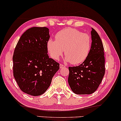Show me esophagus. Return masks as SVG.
<instances>
[{
    "label": "esophagus",
    "instance_id": "1",
    "mask_svg": "<svg viewBox=\"0 0 121 121\" xmlns=\"http://www.w3.org/2000/svg\"><path fill=\"white\" fill-rule=\"evenodd\" d=\"M59 67H60V69H62V68H65V66L63 65V64H60V65H59Z\"/></svg>",
    "mask_w": 121,
    "mask_h": 121
}]
</instances>
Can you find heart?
<instances>
[{"label": "heart", "mask_w": 121, "mask_h": 121, "mask_svg": "<svg viewBox=\"0 0 121 121\" xmlns=\"http://www.w3.org/2000/svg\"><path fill=\"white\" fill-rule=\"evenodd\" d=\"M56 39H49L47 42L48 52L55 60H58L64 49L66 62L79 64L87 58L91 48V36L72 28L59 31L56 34Z\"/></svg>", "instance_id": "obj_1"}]
</instances>
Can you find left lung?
Segmentation results:
<instances>
[{
  "instance_id": "8db88e82",
  "label": "left lung",
  "mask_w": 121,
  "mask_h": 121,
  "mask_svg": "<svg viewBox=\"0 0 121 121\" xmlns=\"http://www.w3.org/2000/svg\"><path fill=\"white\" fill-rule=\"evenodd\" d=\"M92 45L90 53L82 64L69 67L68 83L74 93L86 95L94 93L105 74L104 46L97 32L91 28Z\"/></svg>"
}]
</instances>
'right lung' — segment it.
<instances>
[{
	"label": "right lung",
	"instance_id": "add662e5",
	"mask_svg": "<svg viewBox=\"0 0 121 121\" xmlns=\"http://www.w3.org/2000/svg\"><path fill=\"white\" fill-rule=\"evenodd\" d=\"M50 38L47 27L28 29L20 38L13 57V73L20 89L37 96L46 91L59 64L47 54V42Z\"/></svg>",
	"mask_w": 121,
	"mask_h": 121
}]
</instances>
